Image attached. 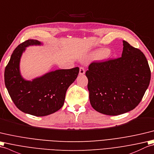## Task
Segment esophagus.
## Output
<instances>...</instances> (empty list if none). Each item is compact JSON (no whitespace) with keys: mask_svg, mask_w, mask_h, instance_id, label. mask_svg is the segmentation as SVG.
Returning <instances> with one entry per match:
<instances>
[{"mask_svg":"<svg viewBox=\"0 0 154 154\" xmlns=\"http://www.w3.org/2000/svg\"><path fill=\"white\" fill-rule=\"evenodd\" d=\"M85 68H84V67H82V66H81L80 68V71H79V74H80V75H84V74H85Z\"/></svg>","mask_w":154,"mask_h":154,"instance_id":"obj_1","label":"esophagus"}]
</instances>
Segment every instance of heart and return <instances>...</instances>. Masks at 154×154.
I'll return each instance as SVG.
<instances>
[{
  "mask_svg": "<svg viewBox=\"0 0 154 154\" xmlns=\"http://www.w3.org/2000/svg\"><path fill=\"white\" fill-rule=\"evenodd\" d=\"M109 53V51L107 49H99L92 54L91 57L94 59H101V58L105 57Z\"/></svg>",
  "mask_w": 154,
  "mask_h": 154,
  "instance_id": "heart-1",
  "label": "heart"
}]
</instances>
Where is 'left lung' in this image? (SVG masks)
Masks as SVG:
<instances>
[{"label":"left lung","mask_w":154,"mask_h":154,"mask_svg":"<svg viewBox=\"0 0 154 154\" xmlns=\"http://www.w3.org/2000/svg\"><path fill=\"white\" fill-rule=\"evenodd\" d=\"M120 58L93 62L86 76L91 105L107 115H119L134 109L148 89L151 71L142 51L123 41Z\"/></svg>","instance_id":"1"}]
</instances>
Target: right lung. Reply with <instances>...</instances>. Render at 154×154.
Masks as SVG:
<instances>
[{
    "instance_id": "obj_1",
    "label": "right lung",
    "mask_w": 154,
    "mask_h": 154,
    "mask_svg": "<svg viewBox=\"0 0 154 154\" xmlns=\"http://www.w3.org/2000/svg\"><path fill=\"white\" fill-rule=\"evenodd\" d=\"M40 45L42 43L35 39L20 44L13 51L5 70V86L14 103L20 111L36 117L52 114L63 107L67 89L79 73V68L75 67L26 80L20 74V58L26 47Z\"/></svg>"
}]
</instances>
